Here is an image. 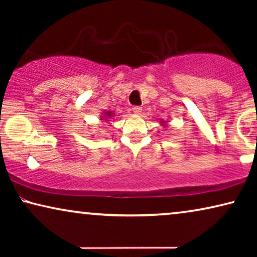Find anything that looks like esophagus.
Instances as JSON below:
<instances>
[{
	"label": "esophagus",
	"instance_id": "34e87169",
	"mask_svg": "<svg viewBox=\"0 0 257 257\" xmlns=\"http://www.w3.org/2000/svg\"><path fill=\"white\" fill-rule=\"evenodd\" d=\"M132 111L135 112V113H137V114H139V113H142V111H143V108L140 107V106H133L132 107Z\"/></svg>",
	"mask_w": 257,
	"mask_h": 257
}]
</instances>
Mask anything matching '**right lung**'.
Listing matches in <instances>:
<instances>
[{
    "label": "right lung",
    "mask_w": 257,
    "mask_h": 257,
    "mask_svg": "<svg viewBox=\"0 0 257 257\" xmlns=\"http://www.w3.org/2000/svg\"><path fill=\"white\" fill-rule=\"evenodd\" d=\"M107 115H111V113H110V112H108V113H107Z\"/></svg>",
    "instance_id": "add662e5"
}]
</instances>
